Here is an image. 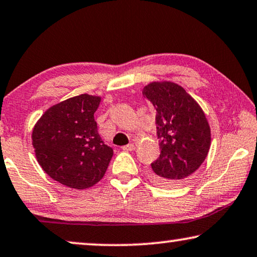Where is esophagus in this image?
Masks as SVG:
<instances>
[{"label":"esophagus","mask_w":257,"mask_h":257,"mask_svg":"<svg viewBox=\"0 0 257 257\" xmlns=\"http://www.w3.org/2000/svg\"><path fill=\"white\" fill-rule=\"evenodd\" d=\"M122 150H123V151H133V150H135V146H134V144H128V146L122 147Z\"/></svg>","instance_id":"34e87169"}]
</instances>
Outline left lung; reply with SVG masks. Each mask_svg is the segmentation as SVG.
Listing matches in <instances>:
<instances>
[{
    "mask_svg": "<svg viewBox=\"0 0 257 257\" xmlns=\"http://www.w3.org/2000/svg\"><path fill=\"white\" fill-rule=\"evenodd\" d=\"M142 94L156 109L161 154L150 176L164 186L179 185L204 163L211 147V128L204 110L182 86L154 81Z\"/></svg>",
    "mask_w": 257,
    "mask_h": 257,
    "instance_id": "1",
    "label": "left lung"
}]
</instances>
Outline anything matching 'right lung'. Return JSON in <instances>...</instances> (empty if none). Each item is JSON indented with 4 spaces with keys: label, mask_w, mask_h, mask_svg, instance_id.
<instances>
[{
    "label": "right lung",
    "mask_w": 257,
    "mask_h": 257,
    "mask_svg": "<svg viewBox=\"0 0 257 257\" xmlns=\"http://www.w3.org/2000/svg\"><path fill=\"white\" fill-rule=\"evenodd\" d=\"M100 96L81 94L50 107L32 129V146L42 169L75 190L99 183L113 157L97 133L94 113Z\"/></svg>",
    "instance_id": "obj_1"
}]
</instances>
